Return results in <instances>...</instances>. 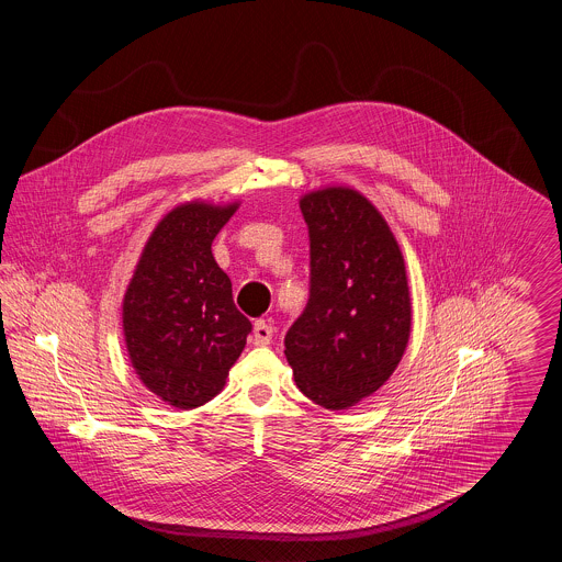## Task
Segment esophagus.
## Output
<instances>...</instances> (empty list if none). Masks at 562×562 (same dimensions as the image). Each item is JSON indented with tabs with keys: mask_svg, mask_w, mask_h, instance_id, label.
Returning <instances> with one entry per match:
<instances>
[{
	"mask_svg": "<svg viewBox=\"0 0 562 562\" xmlns=\"http://www.w3.org/2000/svg\"><path fill=\"white\" fill-rule=\"evenodd\" d=\"M273 337V326L266 321L255 322V333H252V341L255 346H269Z\"/></svg>",
	"mask_w": 562,
	"mask_h": 562,
	"instance_id": "obj_1",
	"label": "esophagus"
}]
</instances>
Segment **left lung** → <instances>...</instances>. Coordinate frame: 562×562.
I'll list each match as a JSON object with an SVG mask.
<instances>
[{"label":"left lung","instance_id":"1","mask_svg":"<svg viewBox=\"0 0 562 562\" xmlns=\"http://www.w3.org/2000/svg\"><path fill=\"white\" fill-rule=\"evenodd\" d=\"M310 229V301L284 337L296 387L346 411L401 364L411 337V293L401 246L369 198L346 186L301 195Z\"/></svg>","mask_w":562,"mask_h":562}]
</instances>
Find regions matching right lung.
I'll return each instance as SVG.
<instances>
[{
    "instance_id": "add662e5",
    "label": "right lung",
    "mask_w": 562,
    "mask_h": 562,
    "mask_svg": "<svg viewBox=\"0 0 562 562\" xmlns=\"http://www.w3.org/2000/svg\"><path fill=\"white\" fill-rule=\"evenodd\" d=\"M238 206L191 200L164 214L124 293L122 328L134 373L181 411L223 390L252 328L213 257V240Z\"/></svg>"
}]
</instances>
